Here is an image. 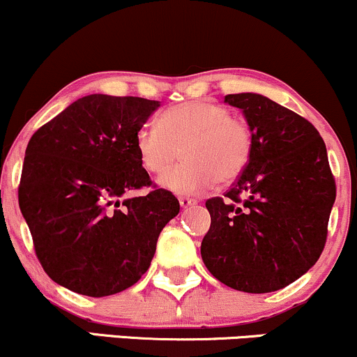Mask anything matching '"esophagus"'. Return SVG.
<instances>
[{
    "instance_id": "34e87169",
    "label": "esophagus",
    "mask_w": 357,
    "mask_h": 357,
    "mask_svg": "<svg viewBox=\"0 0 357 357\" xmlns=\"http://www.w3.org/2000/svg\"><path fill=\"white\" fill-rule=\"evenodd\" d=\"M196 203H198V202H196V199L188 198V196H179V204H181V208H190V206H195Z\"/></svg>"
}]
</instances>
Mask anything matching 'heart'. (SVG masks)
Listing matches in <instances>:
<instances>
[{
    "mask_svg": "<svg viewBox=\"0 0 357 357\" xmlns=\"http://www.w3.org/2000/svg\"><path fill=\"white\" fill-rule=\"evenodd\" d=\"M182 149L183 162L169 169ZM134 149L146 173L178 195L202 192L218 181L230 184L247 171L253 154V134L243 119L227 105L188 100L167 107L158 126L139 127Z\"/></svg>",
    "mask_w": 357,
    "mask_h": 357,
    "instance_id": "1",
    "label": "heart"
}]
</instances>
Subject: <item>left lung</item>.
<instances>
[{"label":"left lung","mask_w":357,"mask_h":357,"mask_svg":"<svg viewBox=\"0 0 357 357\" xmlns=\"http://www.w3.org/2000/svg\"><path fill=\"white\" fill-rule=\"evenodd\" d=\"M253 134L252 161L225 198L206 208L202 257L221 284L248 294L284 289L321 257L335 202L321 134L304 117L260 93H230Z\"/></svg>","instance_id":"1"}]
</instances>
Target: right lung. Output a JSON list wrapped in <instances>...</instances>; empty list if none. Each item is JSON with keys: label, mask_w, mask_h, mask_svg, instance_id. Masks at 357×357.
Returning <instances> with one entry per match:
<instances>
[{"label": "right lung", "mask_w": 357, "mask_h": 357, "mask_svg": "<svg viewBox=\"0 0 357 357\" xmlns=\"http://www.w3.org/2000/svg\"><path fill=\"white\" fill-rule=\"evenodd\" d=\"M158 100L92 93L40 127L24 151L20 210L35 253L53 282L89 297L129 289L146 273L159 233L179 213L171 191L153 185L134 136Z\"/></svg>", "instance_id": "1"}]
</instances>
